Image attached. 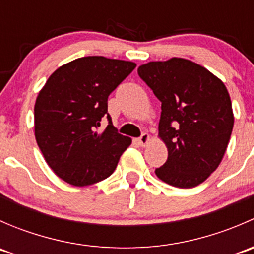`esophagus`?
<instances>
[{
    "mask_svg": "<svg viewBox=\"0 0 254 254\" xmlns=\"http://www.w3.org/2000/svg\"><path fill=\"white\" fill-rule=\"evenodd\" d=\"M148 141H150V135L146 134V132H143L141 136L137 139V142H139L140 146H146L148 143Z\"/></svg>",
    "mask_w": 254,
    "mask_h": 254,
    "instance_id": "esophagus-1",
    "label": "esophagus"
}]
</instances>
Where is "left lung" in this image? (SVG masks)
I'll list each match as a JSON object with an SVG mask.
<instances>
[{
	"label": "left lung",
	"instance_id": "left-lung-1",
	"mask_svg": "<svg viewBox=\"0 0 254 254\" xmlns=\"http://www.w3.org/2000/svg\"><path fill=\"white\" fill-rule=\"evenodd\" d=\"M161 102L158 136L168 158L156 168L161 181L177 188L199 186L219 167L234 127L227 88L205 67L172 58L137 68Z\"/></svg>",
	"mask_w": 254,
	"mask_h": 254
}]
</instances>
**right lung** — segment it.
I'll return each instance as SVG.
<instances>
[{"instance_id": "right-lung-1", "label": "right lung", "mask_w": 254, "mask_h": 254, "mask_svg": "<svg viewBox=\"0 0 254 254\" xmlns=\"http://www.w3.org/2000/svg\"><path fill=\"white\" fill-rule=\"evenodd\" d=\"M135 67L131 61L84 56L48 78L35 101V139L63 181L84 187L114 172L131 139L113 127L108 97ZM103 117L109 125L98 132Z\"/></svg>"}]
</instances>
